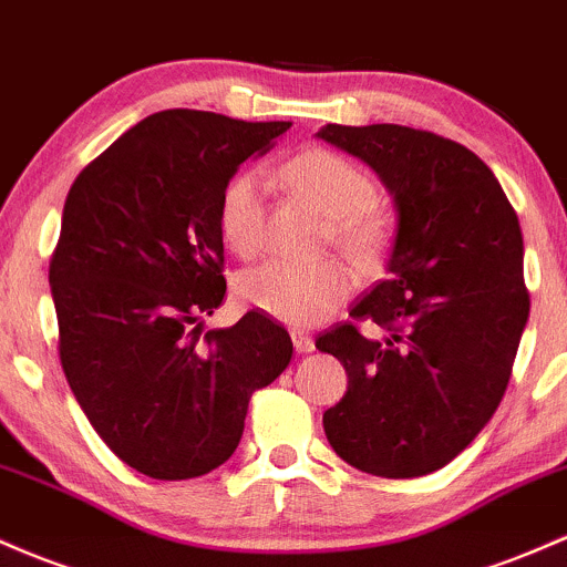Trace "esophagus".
Masks as SVG:
<instances>
[{"instance_id":"esophagus-1","label":"esophagus","mask_w":567,"mask_h":567,"mask_svg":"<svg viewBox=\"0 0 567 567\" xmlns=\"http://www.w3.org/2000/svg\"><path fill=\"white\" fill-rule=\"evenodd\" d=\"M290 339H293V347H296V352L307 354V352H312V350H315V339H312V336H309V333L293 331V333H290Z\"/></svg>"}]
</instances>
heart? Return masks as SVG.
I'll use <instances>...</instances> for the list:
<instances>
[{
	"label": "heart",
	"instance_id": "obj_1",
	"mask_svg": "<svg viewBox=\"0 0 567 567\" xmlns=\"http://www.w3.org/2000/svg\"><path fill=\"white\" fill-rule=\"evenodd\" d=\"M285 185L328 220V236L347 258L369 266L390 239V220L377 207V185L358 164L326 147H309L282 164ZM220 231L236 255H255L266 236V183L258 172H239L220 198ZM352 277L341 264L301 266L266 260L236 282L241 303L290 322L322 320L350 296Z\"/></svg>",
	"mask_w": 567,
	"mask_h": 567
}]
</instances>
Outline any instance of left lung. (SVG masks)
I'll return each instance as SVG.
<instances>
[{
  "label": "left lung",
  "instance_id": "1",
  "mask_svg": "<svg viewBox=\"0 0 567 567\" xmlns=\"http://www.w3.org/2000/svg\"><path fill=\"white\" fill-rule=\"evenodd\" d=\"M317 136L379 174L398 213L388 279L317 339L350 384L322 414L333 452L384 478L433 474L495 414L530 315L522 228L489 166L420 128L328 123ZM371 319L382 342L357 331Z\"/></svg>",
  "mask_w": 567,
  "mask_h": 567
}]
</instances>
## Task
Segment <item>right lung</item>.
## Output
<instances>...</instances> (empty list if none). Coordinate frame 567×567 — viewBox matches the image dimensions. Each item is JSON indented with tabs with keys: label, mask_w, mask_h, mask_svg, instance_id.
<instances>
[{
	"label": "right lung",
	"mask_w": 567,
	"mask_h": 567,
	"mask_svg": "<svg viewBox=\"0 0 567 567\" xmlns=\"http://www.w3.org/2000/svg\"><path fill=\"white\" fill-rule=\"evenodd\" d=\"M288 128L155 112L72 183L51 260L61 369L93 431L140 474L177 482L226 463L252 393L293 358L264 312L202 326L226 296L223 190Z\"/></svg>",
	"instance_id": "right-lung-1"
}]
</instances>
